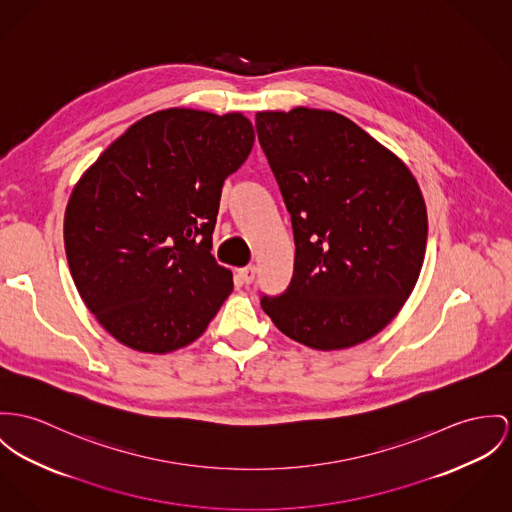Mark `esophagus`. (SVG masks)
<instances>
[{"label":"esophagus","instance_id":"34e87169","mask_svg":"<svg viewBox=\"0 0 512 512\" xmlns=\"http://www.w3.org/2000/svg\"><path fill=\"white\" fill-rule=\"evenodd\" d=\"M255 275H257V269H255V265H249V267H243V269H239V276H241V280H243L245 284H251V282L255 280Z\"/></svg>","mask_w":512,"mask_h":512}]
</instances>
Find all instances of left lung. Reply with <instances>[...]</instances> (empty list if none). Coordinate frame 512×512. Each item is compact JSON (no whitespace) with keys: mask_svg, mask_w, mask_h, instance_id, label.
<instances>
[{"mask_svg":"<svg viewBox=\"0 0 512 512\" xmlns=\"http://www.w3.org/2000/svg\"><path fill=\"white\" fill-rule=\"evenodd\" d=\"M292 216L294 275L261 306L290 339L341 351L380 333L411 296L427 249V206L392 150L333 111L255 115Z\"/></svg>","mask_w":512,"mask_h":512,"instance_id":"1","label":"left lung"}]
</instances>
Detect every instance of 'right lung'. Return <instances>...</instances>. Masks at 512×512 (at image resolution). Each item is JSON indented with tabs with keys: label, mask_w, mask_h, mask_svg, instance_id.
<instances>
[{
	"label": "right lung",
	"mask_w": 512,
	"mask_h": 512,
	"mask_svg": "<svg viewBox=\"0 0 512 512\" xmlns=\"http://www.w3.org/2000/svg\"><path fill=\"white\" fill-rule=\"evenodd\" d=\"M241 113L163 109L79 177L64 214L70 273L118 343L165 354L206 331L234 288L210 249L222 185L251 154Z\"/></svg>",
	"instance_id": "obj_1"
}]
</instances>
